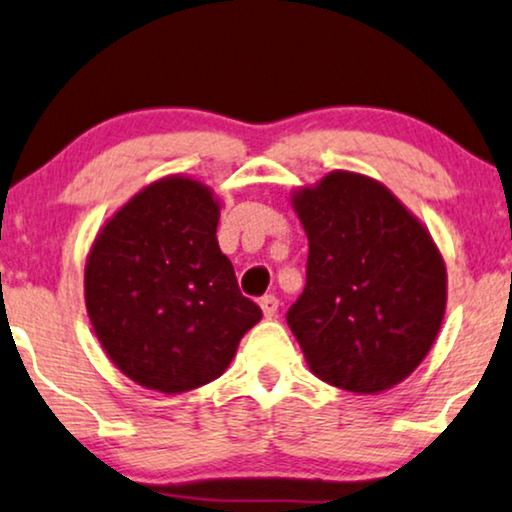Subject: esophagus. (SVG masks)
Returning <instances> with one entry per match:
<instances>
[{
	"label": "esophagus",
	"instance_id": "esophagus-1",
	"mask_svg": "<svg viewBox=\"0 0 512 512\" xmlns=\"http://www.w3.org/2000/svg\"><path fill=\"white\" fill-rule=\"evenodd\" d=\"M260 307L262 312L267 319H274V316L278 314V297L276 295H264L260 300Z\"/></svg>",
	"mask_w": 512,
	"mask_h": 512
}]
</instances>
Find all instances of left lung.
Here are the masks:
<instances>
[{
  "label": "left lung",
  "mask_w": 512,
  "mask_h": 512,
  "mask_svg": "<svg viewBox=\"0 0 512 512\" xmlns=\"http://www.w3.org/2000/svg\"><path fill=\"white\" fill-rule=\"evenodd\" d=\"M307 231V283L286 321L323 383L390 390L428 357L446 269L423 224L378 181L331 172L293 198Z\"/></svg>",
  "instance_id": "8db88e82"
}]
</instances>
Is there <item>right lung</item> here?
Returning <instances> with one entry per match:
<instances>
[{"label":"right lung","mask_w":512,"mask_h":512,"mask_svg":"<svg viewBox=\"0 0 512 512\" xmlns=\"http://www.w3.org/2000/svg\"><path fill=\"white\" fill-rule=\"evenodd\" d=\"M208 186L165 177L101 229L84 269L94 333L113 364L148 390L179 394L226 371L262 319L217 243Z\"/></svg>","instance_id":"right-lung-1"}]
</instances>
